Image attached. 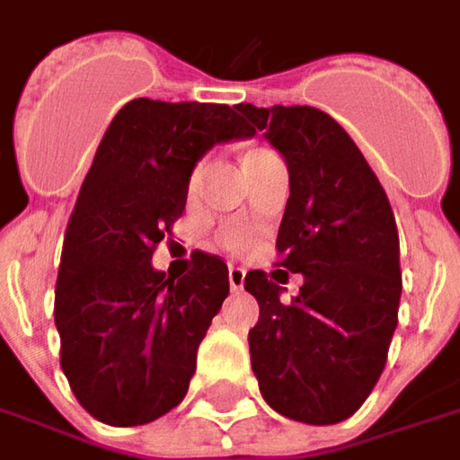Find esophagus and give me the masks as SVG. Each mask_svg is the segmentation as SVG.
Masks as SVG:
<instances>
[{
	"mask_svg": "<svg viewBox=\"0 0 460 460\" xmlns=\"http://www.w3.org/2000/svg\"><path fill=\"white\" fill-rule=\"evenodd\" d=\"M243 280H246V270L243 269H229V286L231 290L243 288Z\"/></svg>",
	"mask_w": 460,
	"mask_h": 460,
	"instance_id": "1",
	"label": "esophagus"
}]
</instances>
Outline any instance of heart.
<instances>
[{"label": "heart", "instance_id": "obj_1", "mask_svg": "<svg viewBox=\"0 0 460 460\" xmlns=\"http://www.w3.org/2000/svg\"><path fill=\"white\" fill-rule=\"evenodd\" d=\"M253 152H259V150H253ZM249 155H251V152H249ZM194 177H197V172H194Z\"/></svg>", "mask_w": 460, "mask_h": 460}]
</instances>
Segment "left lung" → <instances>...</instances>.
I'll return each mask as SVG.
<instances>
[{"label":"left lung","instance_id":"1","mask_svg":"<svg viewBox=\"0 0 460 460\" xmlns=\"http://www.w3.org/2000/svg\"><path fill=\"white\" fill-rule=\"evenodd\" d=\"M236 111L283 155L290 181L276 239L279 270H251L243 280L261 310L249 330L251 367L279 414L338 424L375 389L396 330L394 211L359 147L328 113L251 103ZM283 272L304 273L290 304L279 300Z\"/></svg>","mask_w":460,"mask_h":460}]
</instances>
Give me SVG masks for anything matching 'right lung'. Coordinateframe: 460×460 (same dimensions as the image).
I'll list each match as a JSON object with an SVG mask.
<instances>
[{
    "mask_svg": "<svg viewBox=\"0 0 460 460\" xmlns=\"http://www.w3.org/2000/svg\"><path fill=\"white\" fill-rule=\"evenodd\" d=\"M256 130L236 108L135 98L108 125L64 236L54 320L78 404L111 426L150 424L180 404L197 349L229 296L219 256L152 269L180 219L194 164Z\"/></svg>",
    "mask_w": 460,
    "mask_h": 460,
    "instance_id": "right-lung-1",
    "label": "right lung"
}]
</instances>
